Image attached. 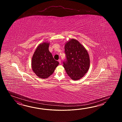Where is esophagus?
Instances as JSON below:
<instances>
[{
	"instance_id": "esophagus-1",
	"label": "esophagus",
	"mask_w": 122,
	"mask_h": 122,
	"mask_svg": "<svg viewBox=\"0 0 122 122\" xmlns=\"http://www.w3.org/2000/svg\"><path fill=\"white\" fill-rule=\"evenodd\" d=\"M58 62H59L60 64H61V60H60V59H59L58 60Z\"/></svg>"
}]
</instances>
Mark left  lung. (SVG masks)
Returning <instances> with one entry per match:
<instances>
[{
	"label": "left lung",
	"instance_id": "obj_1",
	"mask_svg": "<svg viewBox=\"0 0 122 122\" xmlns=\"http://www.w3.org/2000/svg\"><path fill=\"white\" fill-rule=\"evenodd\" d=\"M67 61L63 66L67 75L73 80H78L88 71L90 58L87 51L77 40L70 39L65 45Z\"/></svg>",
	"mask_w": 122,
	"mask_h": 122
}]
</instances>
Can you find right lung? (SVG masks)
Returning a JSON list of instances; mask_svg holds the SVG:
<instances>
[{
    "label": "right lung",
    "instance_id": "obj_1",
    "mask_svg": "<svg viewBox=\"0 0 122 122\" xmlns=\"http://www.w3.org/2000/svg\"><path fill=\"white\" fill-rule=\"evenodd\" d=\"M50 42L38 45L33 55L31 67L34 72L41 78H47L52 75L59 62L55 60L49 51Z\"/></svg>",
    "mask_w": 122,
    "mask_h": 122
}]
</instances>
